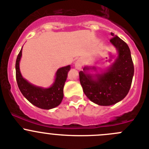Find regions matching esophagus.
Wrapping results in <instances>:
<instances>
[{
    "label": "esophagus",
    "instance_id": "esophagus-1",
    "mask_svg": "<svg viewBox=\"0 0 149 149\" xmlns=\"http://www.w3.org/2000/svg\"><path fill=\"white\" fill-rule=\"evenodd\" d=\"M82 65H83V62H82L81 60H77V61L74 63V65H75V68L77 69H80L82 67Z\"/></svg>",
    "mask_w": 149,
    "mask_h": 149
}]
</instances>
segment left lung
I'll return each mask as SVG.
<instances>
[{"label": "left lung", "mask_w": 149, "mask_h": 149, "mask_svg": "<svg viewBox=\"0 0 149 149\" xmlns=\"http://www.w3.org/2000/svg\"><path fill=\"white\" fill-rule=\"evenodd\" d=\"M110 42L118 51L114 63L102 74H87L84 68L79 72L80 82L87 97L100 106H111L122 100L129 93L134 75V64L129 47L122 39L111 32Z\"/></svg>", "instance_id": "left-lung-1"}]
</instances>
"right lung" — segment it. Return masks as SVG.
<instances>
[{
  "label": "right lung",
  "mask_w": 149,
  "mask_h": 149,
  "mask_svg": "<svg viewBox=\"0 0 149 149\" xmlns=\"http://www.w3.org/2000/svg\"><path fill=\"white\" fill-rule=\"evenodd\" d=\"M22 55V49L17 57L15 63L16 80L22 95L34 106L43 109H51L59 106L63 98V86L70 70V65L60 68L56 72L54 84L51 87L43 88L35 86L22 77L19 63Z\"/></svg>",
  "instance_id": "add662e5"
}]
</instances>
